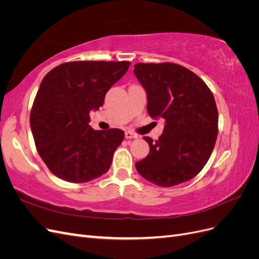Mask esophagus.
I'll return each mask as SVG.
<instances>
[{
	"mask_svg": "<svg viewBox=\"0 0 259 259\" xmlns=\"http://www.w3.org/2000/svg\"><path fill=\"white\" fill-rule=\"evenodd\" d=\"M137 137H138V135L134 134V133H133V132H131V131H127V132H125V138H126V139H132V138H137Z\"/></svg>",
	"mask_w": 259,
	"mask_h": 259,
	"instance_id": "1",
	"label": "esophagus"
}]
</instances>
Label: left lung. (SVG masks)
<instances>
[{
  "label": "left lung",
  "mask_w": 259,
  "mask_h": 259,
  "mask_svg": "<svg viewBox=\"0 0 259 259\" xmlns=\"http://www.w3.org/2000/svg\"><path fill=\"white\" fill-rule=\"evenodd\" d=\"M134 73L147 93V111L165 120L158 140L144 137L150 151L136 162L140 176L161 187L197 176L213 152L218 111L213 93L200 77L180 65L136 64Z\"/></svg>",
  "instance_id": "8db88e82"
}]
</instances>
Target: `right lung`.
I'll return each mask as SVG.
<instances>
[{"label": "right lung", "instance_id": "1", "mask_svg": "<svg viewBox=\"0 0 259 259\" xmlns=\"http://www.w3.org/2000/svg\"><path fill=\"white\" fill-rule=\"evenodd\" d=\"M128 61H72L44 76L30 113L35 147L46 166L69 183H86L107 173L124 139L119 128L95 131L90 112L126 73Z\"/></svg>", "mask_w": 259, "mask_h": 259}]
</instances>
